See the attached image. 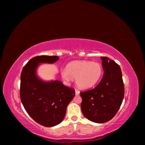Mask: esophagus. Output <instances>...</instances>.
Returning a JSON list of instances; mask_svg holds the SVG:
<instances>
[{"label": "esophagus", "mask_w": 145, "mask_h": 145, "mask_svg": "<svg viewBox=\"0 0 145 145\" xmlns=\"http://www.w3.org/2000/svg\"><path fill=\"white\" fill-rule=\"evenodd\" d=\"M75 95H78L80 94V91L78 90H75Z\"/></svg>", "instance_id": "1"}]
</instances>
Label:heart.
Segmentation results:
<instances>
[{
  "mask_svg": "<svg viewBox=\"0 0 145 145\" xmlns=\"http://www.w3.org/2000/svg\"><path fill=\"white\" fill-rule=\"evenodd\" d=\"M102 65L91 61H75L67 65L66 70L61 72L62 77L70 80L76 78V85L80 88L89 89L100 80L103 75Z\"/></svg>",
  "mask_w": 145,
  "mask_h": 145,
  "instance_id": "1",
  "label": "heart"
}]
</instances>
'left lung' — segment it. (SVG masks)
Listing matches in <instances>:
<instances>
[{
    "label": "left lung",
    "mask_w": 145,
    "mask_h": 145,
    "mask_svg": "<svg viewBox=\"0 0 145 145\" xmlns=\"http://www.w3.org/2000/svg\"><path fill=\"white\" fill-rule=\"evenodd\" d=\"M104 70L103 78L96 87L81 92V110L88 120L104 123L118 112L124 98V84L121 69L113 60L101 57Z\"/></svg>",
    "instance_id": "left-lung-1"
}]
</instances>
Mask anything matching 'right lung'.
Segmentation results:
<instances>
[{"instance_id": "add662e5", "label": "right lung", "mask_w": 145, "mask_h": 145, "mask_svg": "<svg viewBox=\"0 0 145 145\" xmlns=\"http://www.w3.org/2000/svg\"><path fill=\"white\" fill-rule=\"evenodd\" d=\"M57 56L42 55L32 58L23 68L20 76V100L30 117L46 127L63 121L67 106L75 97V91L59 80L44 81L37 75L42 63L52 64Z\"/></svg>"}]
</instances>
